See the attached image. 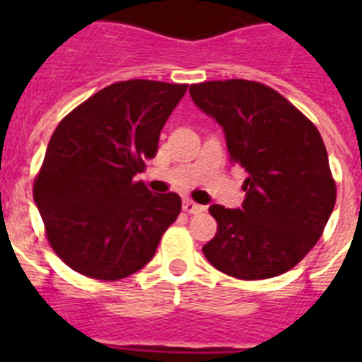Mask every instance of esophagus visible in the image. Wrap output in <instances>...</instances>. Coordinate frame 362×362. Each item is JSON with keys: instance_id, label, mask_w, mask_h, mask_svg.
Here are the masks:
<instances>
[{"instance_id": "34e87169", "label": "esophagus", "mask_w": 362, "mask_h": 362, "mask_svg": "<svg viewBox=\"0 0 362 362\" xmlns=\"http://www.w3.org/2000/svg\"><path fill=\"white\" fill-rule=\"evenodd\" d=\"M183 210L187 214H199V212H203L204 206H203V204L194 203V201H190V199H185L183 201Z\"/></svg>"}]
</instances>
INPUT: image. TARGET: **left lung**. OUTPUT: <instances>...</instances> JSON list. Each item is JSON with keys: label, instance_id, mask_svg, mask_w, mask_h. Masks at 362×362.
Returning <instances> with one entry per match:
<instances>
[{"label": "left lung", "instance_id": "8db88e82", "mask_svg": "<svg viewBox=\"0 0 362 362\" xmlns=\"http://www.w3.org/2000/svg\"><path fill=\"white\" fill-rule=\"evenodd\" d=\"M192 101L225 132L230 161L248 172L241 209L212 204L217 233L204 257L246 281L288 272L321 238L335 204L319 130L267 85L246 79L190 86Z\"/></svg>", "mask_w": 362, "mask_h": 362}]
</instances>
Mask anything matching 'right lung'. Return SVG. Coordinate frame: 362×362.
<instances>
[{"instance_id":"1","label":"right lung","mask_w":362,"mask_h":362,"mask_svg":"<svg viewBox=\"0 0 362 362\" xmlns=\"http://www.w3.org/2000/svg\"><path fill=\"white\" fill-rule=\"evenodd\" d=\"M188 85L130 79L107 86L57 124L34 183L50 246L72 270L117 281L153 257L181 197L152 194L134 175Z\"/></svg>"}]
</instances>
